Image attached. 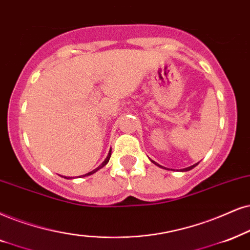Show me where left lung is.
Returning a JSON list of instances; mask_svg holds the SVG:
<instances>
[{"mask_svg":"<svg viewBox=\"0 0 250 250\" xmlns=\"http://www.w3.org/2000/svg\"><path fill=\"white\" fill-rule=\"evenodd\" d=\"M151 162H152L153 164H156L157 166H159V167H162V168H165V167H163V166H160V165H158V164L156 163V162H153V160H151ZM198 165V163L197 164H194V165H191V166H189V167H186V168H182L181 169V172H187V170H190V169H192L194 168V167H196Z\"/></svg>","mask_w":250,"mask_h":250,"instance_id":"obj_1","label":"left lung"}]
</instances>
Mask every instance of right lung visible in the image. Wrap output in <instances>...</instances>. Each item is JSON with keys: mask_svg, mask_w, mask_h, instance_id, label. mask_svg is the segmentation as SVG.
Listing matches in <instances>:
<instances>
[{"mask_svg": "<svg viewBox=\"0 0 250 250\" xmlns=\"http://www.w3.org/2000/svg\"><path fill=\"white\" fill-rule=\"evenodd\" d=\"M110 152H112V150H109V152H108V156H107V157H106V159H105V160H104V162L102 163V165H99V166H98V167H97V168H94L93 170H91V172H88V173H86V174H85V175H83V176H87V175H92V174H94V173H96V172H98V170H99L100 168H103V167H104V166H105V165H106V164L109 162V158H110V154H112V153H110ZM65 179H67V178H65ZM69 179H70V178H69Z\"/></svg>", "mask_w": 250, "mask_h": 250, "instance_id": "obj_1", "label": "right lung"}]
</instances>
